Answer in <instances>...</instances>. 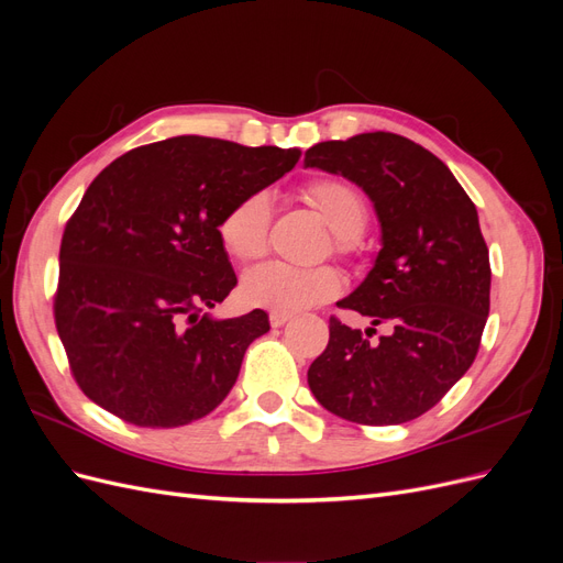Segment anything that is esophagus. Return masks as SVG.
I'll return each mask as SVG.
<instances>
[{
    "label": "esophagus",
    "mask_w": 563,
    "mask_h": 563,
    "mask_svg": "<svg viewBox=\"0 0 563 563\" xmlns=\"http://www.w3.org/2000/svg\"><path fill=\"white\" fill-rule=\"evenodd\" d=\"M288 319H291V314H286V312H269V323H272V327H284V323L288 321Z\"/></svg>",
    "instance_id": "34e87169"
}]
</instances>
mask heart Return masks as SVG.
Masks as SVG:
<instances>
[{"instance_id": "obj_1", "label": "heart", "mask_w": 563, "mask_h": 563, "mask_svg": "<svg viewBox=\"0 0 563 563\" xmlns=\"http://www.w3.org/2000/svg\"><path fill=\"white\" fill-rule=\"evenodd\" d=\"M305 199L319 211L333 230L335 249L350 251L354 236L362 232L366 223V199L347 180L321 178L305 187ZM272 203L267 192H253L240 199L220 220V242L236 261L261 258L267 249ZM343 279L329 265L298 267L282 261L263 263L249 269L242 277V298L251 308L272 312H300L312 305L333 298Z\"/></svg>"}]
</instances>
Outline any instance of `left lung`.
<instances>
[{"label":"left lung","instance_id":"obj_1","mask_svg":"<svg viewBox=\"0 0 563 563\" xmlns=\"http://www.w3.org/2000/svg\"><path fill=\"white\" fill-rule=\"evenodd\" d=\"M305 166L360 185L376 209L380 251L366 279L338 300L389 323L371 343L331 317L329 345L308 371L314 399L360 424H401L430 411L472 366L490 305L479 216L451 168L397 133L317 143Z\"/></svg>","mask_w":563,"mask_h":563}]
</instances>
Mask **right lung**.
Instances as JSON below:
<instances>
[{
  "label": "right lung",
  "mask_w": 563,
  "mask_h": 563,
  "mask_svg": "<svg viewBox=\"0 0 563 563\" xmlns=\"http://www.w3.org/2000/svg\"><path fill=\"white\" fill-rule=\"evenodd\" d=\"M296 147L176 135L114 159L60 242L56 329L93 404L139 428L209 416L269 331L263 310L218 319L236 286L220 220L291 172Z\"/></svg>",
  "instance_id": "1"
}]
</instances>
